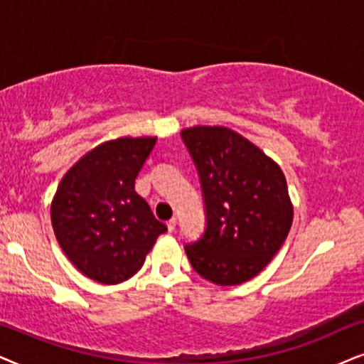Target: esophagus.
I'll list each match as a JSON object with an SVG mask.
<instances>
[{
  "mask_svg": "<svg viewBox=\"0 0 364 364\" xmlns=\"http://www.w3.org/2000/svg\"><path fill=\"white\" fill-rule=\"evenodd\" d=\"M166 225H168V231H174V228H176V218H171Z\"/></svg>",
  "mask_w": 364,
  "mask_h": 364,
  "instance_id": "34e87169",
  "label": "esophagus"
}]
</instances>
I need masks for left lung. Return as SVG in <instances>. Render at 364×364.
Masks as SVG:
<instances>
[{"instance_id":"obj_1","label":"left lung","mask_w":364,"mask_h":364,"mask_svg":"<svg viewBox=\"0 0 364 364\" xmlns=\"http://www.w3.org/2000/svg\"><path fill=\"white\" fill-rule=\"evenodd\" d=\"M200 176L206 230L185 251L220 287L245 283L278 253L293 223L287 178L258 146L223 126L181 132Z\"/></svg>"}]
</instances>
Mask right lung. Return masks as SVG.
I'll use <instances>...</instances> for the list:
<instances>
[{
	"mask_svg": "<svg viewBox=\"0 0 364 364\" xmlns=\"http://www.w3.org/2000/svg\"><path fill=\"white\" fill-rule=\"evenodd\" d=\"M156 138L106 141L63 176L51 225L68 259L90 279L116 284L136 274L166 225L134 191Z\"/></svg>",
	"mask_w": 364,
	"mask_h": 364,
	"instance_id": "1",
	"label": "right lung"
}]
</instances>
